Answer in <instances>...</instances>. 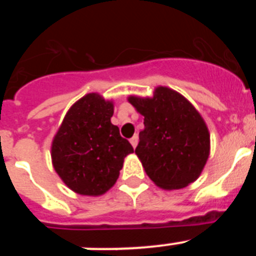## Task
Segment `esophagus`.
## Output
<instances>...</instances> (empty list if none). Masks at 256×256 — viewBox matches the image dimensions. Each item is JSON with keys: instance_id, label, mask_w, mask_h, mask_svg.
<instances>
[{"instance_id": "esophagus-1", "label": "esophagus", "mask_w": 256, "mask_h": 256, "mask_svg": "<svg viewBox=\"0 0 256 256\" xmlns=\"http://www.w3.org/2000/svg\"><path fill=\"white\" fill-rule=\"evenodd\" d=\"M130 144L133 146V148H136V146H137V144H138V136L137 134L133 136L132 138L130 140Z\"/></svg>"}]
</instances>
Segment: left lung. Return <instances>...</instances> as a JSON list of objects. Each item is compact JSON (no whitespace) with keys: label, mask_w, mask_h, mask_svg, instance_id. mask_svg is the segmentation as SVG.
<instances>
[{"label":"left lung","mask_w":256,"mask_h":256,"mask_svg":"<svg viewBox=\"0 0 256 256\" xmlns=\"http://www.w3.org/2000/svg\"><path fill=\"white\" fill-rule=\"evenodd\" d=\"M144 115L136 154L156 186L178 190L200 177L210 152L204 119L187 98L168 87L155 88L152 97L130 96Z\"/></svg>","instance_id":"1"}]
</instances>
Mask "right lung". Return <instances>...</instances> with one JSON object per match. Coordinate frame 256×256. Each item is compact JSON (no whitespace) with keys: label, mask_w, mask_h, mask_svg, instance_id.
Here are the masks:
<instances>
[{"label":"right lung","mask_w":256,"mask_h":256,"mask_svg":"<svg viewBox=\"0 0 256 256\" xmlns=\"http://www.w3.org/2000/svg\"><path fill=\"white\" fill-rule=\"evenodd\" d=\"M114 105L98 94H88L65 115L51 146L52 164L58 177L79 195L100 196L112 188L133 152L112 123Z\"/></svg>","instance_id":"1"}]
</instances>
